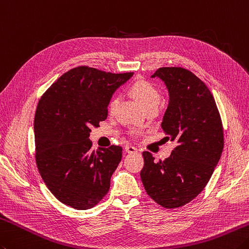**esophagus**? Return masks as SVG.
I'll return each mask as SVG.
<instances>
[{
    "mask_svg": "<svg viewBox=\"0 0 249 249\" xmlns=\"http://www.w3.org/2000/svg\"><path fill=\"white\" fill-rule=\"evenodd\" d=\"M124 150H125V152H127V153H136V152H137V149L133 147V145H129V144L125 145Z\"/></svg>",
    "mask_w": 249,
    "mask_h": 249,
    "instance_id": "esophagus-1",
    "label": "esophagus"
}]
</instances>
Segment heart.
Listing matches in <instances>:
<instances>
[{"label":"heart","mask_w":249,"mask_h":249,"mask_svg":"<svg viewBox=\"0 0 249 249\" xmlns=\"http://www.w3.org/2000/svg\"><path fill=\"white\" fill-rule=\"evenodd\" d=\"M129 92L144 109H148L152 106H158L160 101V92L157 89V87H155L152 83L142 79L136 80L133 84L129 86ZM118 104V97H114V98L111 99L109 104V112L111 114L114 113ZM131 134L137 135L139 134V130L134 129L131 131Z\"/></svg>","instance_id":"heart-1"}]
</instances>
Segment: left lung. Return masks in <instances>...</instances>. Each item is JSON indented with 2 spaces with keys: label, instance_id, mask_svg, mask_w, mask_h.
I'll list each match as a JSON object with an SVG mask.
<instances>
[{
  "label": "left lung",
  "instance_id": "obj_1",
  "mask_svg": "<svg viewBox=\"0 0 249 249\" xmlns=\"http://www.w3.org/2000/svg\"><path fill=\"white\" fill-rule=\"evenodd\" d=\"M169 92L162 128L174 141L170 157L159 162L142 152L141 181L148 196L164 208H178L206 187L223 150L220 113L205 83L184 68L163 67L154 72Z\"/></svg>",
  "mask_w": 249,
  "mask_h": 249
}]
</instances>
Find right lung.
I'll return each instance as SVG.
<instances>
[{"mask_svg": "<svg viewBox=\"0 0 249 249\" xmlns=\"http://www.w3.org/2000/svg\"><path fill=\"white\" fill-rule=\"evenodd\" d=\"M133 72L111 73L89 66L69 70L42 95L34 116L36 162L43 181L65 205L85 211L110 189L122 147L90 151V128L108 116L114 90Z\"/></svg>", "mask_w": 249, "mask_h": 249, "instance_id": "1", "label": "right lung"}]
</instances>
